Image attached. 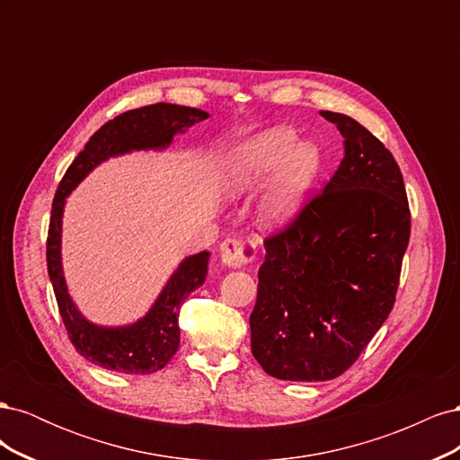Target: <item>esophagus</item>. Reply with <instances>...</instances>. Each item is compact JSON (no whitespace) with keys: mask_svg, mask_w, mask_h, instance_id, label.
<instances>
[{"mask_svg":"<svg viewBox=\"0 0 460 460\" xmlns=\"http://www.w3.org/2000/svg\"><path fill=\"white\" fill-rule=\"evenodd\" d=\"M255 257V243L252 240H226L220 245V261L228 269H243Z\"/></svg>","mask_w":460,"mask_h":460,"instance_id":"obj_1","label":"esophagus"}]
</instances>
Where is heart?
I'll return each mask as SVG.
<instances>
[{"label": "heart", "instance_id": "b5f03b06", "mask_svg": "<svg viewBox=\"0 0 460 460\" xmlns=\"http://www.w3.org/2000/svg\"><path fill=\"white\" fill-rule=\"evenodd\" d=\"M324 169V155L313 140H299L291 127H272L238 146L228 163L225 184L230 193L259 188L267 177L255 213L264 226H284L311 196Z\"/></svg>", "mask_w": 460, "mask_h": 460}]
</instances>
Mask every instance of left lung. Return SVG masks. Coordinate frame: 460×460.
Returning a JSON list of instances; mask_svg holds the SVG:
<instances>
[{
  "instance_id": "8db88e82",
  "label": "left lung",
  "mask_w": 460,
  "mask_h": 460,
  "mask_svg": "<svg viewBox=\"0 0 460 460\" xmlns=\"http://www.w3.org/2000/svg\"><path fill=\"white\" fill-rule=\"evenodd\" d=\"M343 159L291 225L264 242L252 353L278 380L324 382L349 368L395 303L411 213L399 166L363 124L320 111Z\"/></svg>"
}]
</instances>
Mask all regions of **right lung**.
<instances>
[{
    "label": "right lung",
    "mask_w": 460,
    "mask_h": 460,
    "mask_svg": "<svg viewBox=\"0 0 460 460\" xmlns=\"http://www.w3.org/2000/svg\"><path fill=\"white\" fill-rule=\"evenodd\" d=\"M208 119L201 109L157 103L128 111L97 130L68 166L51 205L48 235V272L55 299L75 349L90 363L122 374H153L174 357L180 345L178 313L184 299L205 284L211 253L201 252L180 261L149 311L120 326L95 324L68 294L61 240L66 198L102 163L134 151H164L178 134Z\"/></svg>",
    "instance_id": "add662e5"
}]
</instances>
